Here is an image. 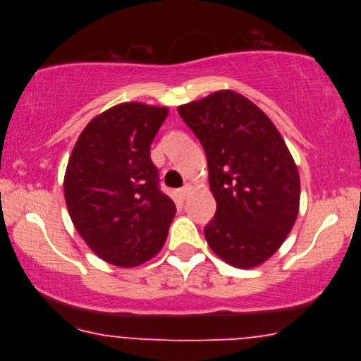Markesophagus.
<instances>
[{"instance_id":"34e87169","label":"esophagus","mask_w":361,"mask_h":361,"mask_svg":"<svg viewBox=\"0 0 361 361\" xmlns=\"http://www.w3.org/2000/svg\"><path fill=\"white\" fill-rule=\"evenodd\" d=\"M190 190H192V185H190V184H187L185 187H182V189L179 190V195L182 197V199H185V197L190 194Z\"/></svg>"}]
</instances>
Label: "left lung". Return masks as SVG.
<instances>
[{
  "instance_id": "left-lung-1",
  "label": "left lung",
  "mask_w": 361,
  "mask_h": 361,
  "mask_svg": "<svg viewBox=\"0 0 361 361\" xmlns=\"http://www.w3.org/2000/svg\"><path fill=\"white\" fill-rule=\"evenodd\" d=\"M204 146L216 214L205 226L210 250L250 269L281 248L299 215L294 157L268 115L233 90L177 108Z\"/></svg>"
}]
</instances>
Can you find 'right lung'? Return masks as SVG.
I'll use <instances>...</instances> for the list:
<instances>
[{
  "mask_svg": "<svg viewBox=\"0 0 361 361\" xmlns=\"http://www.w3.org/2000/svg\"><path fill=\"white\" fill-rule=\"evenodd\" d=\"M167 106L126 102L97 115L78 136L63 176L72 224L98 258L135 268L159 253L176 205L159 190L151 142Z\"/></svg>",
  "mask_w": 361,
  "mask_h": 361,
  "instance_id": "1",
  "label": "right lung"
}]
</instances>
